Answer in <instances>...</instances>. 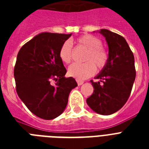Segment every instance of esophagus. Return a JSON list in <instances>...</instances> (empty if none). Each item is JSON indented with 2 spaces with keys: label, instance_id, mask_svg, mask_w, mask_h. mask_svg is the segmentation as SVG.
<instances>
[{
  "label": "esophagus",
  "instance_id": "34e87169",
  "mask_svg": "<svg viewBox=\"0 0 149 149\" xmlns=\"http://www.w3.org/2000/svg\"><path fill=\"white\" fill-rule=\"evenodd\" d=\"M77 84H78V86H81L82 84H84V81H82V80H79V79H77Z\"/></svg>",
  "mask_w": 149,
  "mask_h": 149
}]
</instances>
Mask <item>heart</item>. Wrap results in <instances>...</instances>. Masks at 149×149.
I'll use <instances>...</instances> for the list:
<instances>
[{
  "instance_id": "obj_1",
  "label": "heart",
  "mask_w": 149,
  "mask_h": 149,
  "mask_svg": "<svg viewBox=\"0 0 149 149\" xmlns=\"http://www.w3.org/2000/svg\"><path fill=\"white\" fill-rule=\"evenodd\" d=\"M77 44L86 49L84 63H73L68 69V73L77 79H85L93 76L97 70H101L108 61V53L102 47L100 39L92 35H84L77 39ZM59 57L65 63L72 60V45L70 41L63 43L59 50Z\"/></svg>"
}]
</instances>
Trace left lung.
I'll return each instance as SVG.
<instances>
[{"instance_id":"obj_1","label":"left lung","mask_w":149,"mask_h":149,"mask_svg":"<svg viewBox=\"0 0 149 149\" xmlns=\"http://www.w3.org/2000/svg\"><path fill=\"white\" fill-rule=\"evenodd\" d=\"M98 32L108 45V61L95 77L99 81L91 80L93 93L86 103L96 113L110 115L119 111L129 97L136 76L134 58L124 37L107 29Z\"/></svg>"}]
</instances>
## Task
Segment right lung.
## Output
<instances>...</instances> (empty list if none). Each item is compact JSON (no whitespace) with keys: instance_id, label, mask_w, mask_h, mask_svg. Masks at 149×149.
Segmentation results:
<instances>
[{"instance_id":"add662e5","label":"right lung","mask_w":149,"mask_h":149,"mask_svg":"<svg viewBox=\"0 0 149 149\" xmlns=\"http://www.w3.org/2000/svg\"><path fill=\"white\" fill-rule=\"evenodd\" d=\"M71 36L38 34L17 56L14 76L17 95L31 113L45 120L63 113L70 91L77 86L74 78L65 77L66 70L59 57L61 46Z\"/></svg>"}]
</instances>
